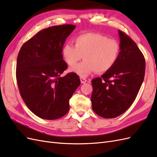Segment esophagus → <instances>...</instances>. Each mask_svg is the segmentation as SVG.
I'll return each instance as SVG.
<instances>
[{
	"label": "esophagus",
	"mask_w": 157,
	"mask_h": 157,
	"mask_svg": "<svg viewBox=\"0 0 157 157\" xmlns=\"http://www.w3.org/2000/svg\"><path fill=\"white\" fill-rule=\"evenodd\" d=\"M80 82H81V83L82 84H84V83H86V78H83V77H80Z\"/></svg>",
	"instance_id": "obj_1"
}]
</instances>
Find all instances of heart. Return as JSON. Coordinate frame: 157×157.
<instances>
[{"mask_svg": "<svg viewBox=\"0 0 157 157\" xmlns=\"http://www.w3.org/2000/svg\"><path fill=\"white\" fill-rule=\"evenodd\" d=\"M75 45L66 44L62 48L65 61L73 66L82 57L84 61L70 69L72 73L86 77L92 72L105 73L116 64L120 56L118 41L100 33L89 32L74 39Z\"/></svg>", "mask_w": 157, "mask_h": 157, "instance_id": "1", "label": "heart"}]
</instances>
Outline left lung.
<instances>
[{"label": "left lung", "instance_id": "8db88e82", "mask_svg": "<svg viewBox=\"0 0 157 157\" xmlns=\"http://www.w3.org/2000/svg\"><path fill=\"white\" fill-rule=\"evenodd\" d=\"M120 52L116 64L101 77L92 80V109L104 118L120 116L131 106L143 82L145 61L130 37L118 30Z\"/></svg>", "mask_w": 157, "mask_h": 157}]
</instances>
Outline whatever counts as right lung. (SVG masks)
Masks as SVG:
<instances>
[{"label":"right lung","instance_id":"1","mask_svg":"<svg viewBox=\"0 0 157 157\" xmlns=\"http://www.w3.org/2000/svg\"><path fill=\"white\" fill-rule=\"evenodd\" d=\"M76 26H55L41 30L24 44L16 61V79L21 96L40 118L59 119L69 112V99L80 84L63 60L62 48Z\"/></svg>","mask_w":157,"mask_h":157}]
</instances>
